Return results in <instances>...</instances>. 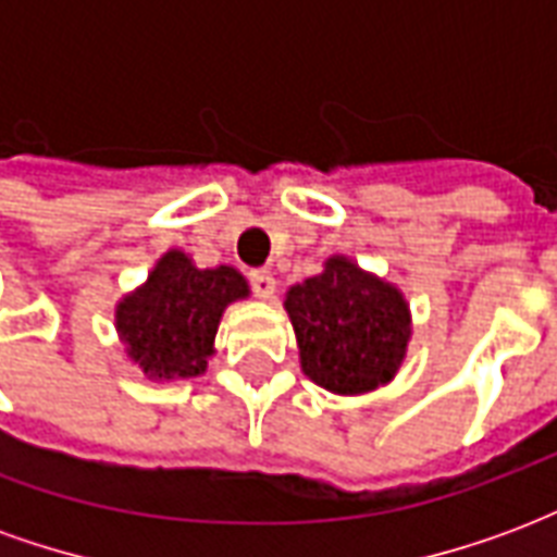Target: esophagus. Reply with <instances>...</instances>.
<instances>
[{
	"label": "esophagus",
	"mask_w": 557,
	"mask_h": 557,
	"mask_svg": "<svg viewBox=\"0 0 557 557\" xmlns=\"http://www.w3.org/2000/svg\"><path fill=\"white\" fill-rule=\"evenodd\" d=\"M247 277H250V286H253V292L259 295V298H274V292H277V280H274L271 271H265V268H256V271H250Z\"/></svg>",
	"instance_id": "esophagus-1"
}]
</instances>
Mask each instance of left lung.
Masks as SVG:
<instances>
[{"label": "left lung", "mask_w": 557, "mask_h": 557, "mask_svg": "<svg viewBox=\"0 0 557 557\" xmlns=\"http://www.w3.org/2000/svg\"><path fill=\"white\" fill-rule=\"evenodd\" d=\"M286 313L304 373L334 394H363L397 375L411 327L409 304L385 280L334 256L325 271L292 286Z\"/></svg>", "instance_id": "1"}]
</instances>
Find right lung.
Wrapping results in <instances>:
<instances>
[{
  "instance_id": "right-lung-1",
  "label": "right lung",
  "mask_w": 557,
  "mask_h": 557,
  "mask_svg": "<svg viewBox=\"0 0 557 557\" xmlns=\"http://www.w3.org/2000/svg\"><path fill=\"white\" fill-rule=\"evenodd\" d=\"M247 292L235 268H196L182 250H170L146 286L115 307V327L148 379H190L206 370L226 304Z\"/></svg>"
}]
</instances>
